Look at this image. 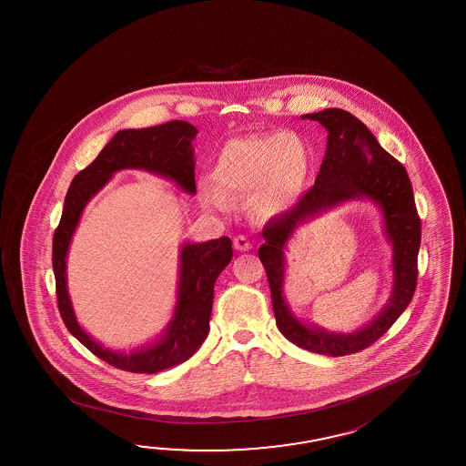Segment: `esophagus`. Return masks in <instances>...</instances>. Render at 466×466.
I'll return each instance as SVG.
<instances>
[{"mask_svg":"<svg viewBox=\"0 0 466 466\" xmlns=\"http://www.w3.org/2000/svg\"><path fill=\"white\" fill-rule=\"evenodd\" d=\"M234 248L240 250V252H246V250L252 248V244L246 236H238V238H234Z\"/></svg>","mask_w":466,"mask_h":466,"instance_id":"1","label":"esophagus"}]
</instances>
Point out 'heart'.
Returning <instances> with one entry per match:
<instances>
[{
  "instance_id": "b5f03b06",
  "label": "heart",
  "mask_w": 466,
  "mask_h": 466,
  "mask_svg": "<svg viewBox=\"0 0 466 466\" xmlns=\"http://www.w3.org/2000/svg\"><path fill=\"white\" fill-rule=\"evenodd\" d=\"M311 167L308 145L297 133H255L228 141L212 167L214 186H202V199L226 211L228 198L248 194L257 216L289 211L303 193Z\"/></svg>"
}]
</instances>
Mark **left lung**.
<instances>
[{
  "mask_svg": "<svg viewBox=\"0 0 466 466\" xmlns=\"http://www.w3.org/2000/svg\"><path fill=\"white\" fill-rule=\"evenodd\" d=\"M328 130L325 159L315 186L290 211L265 224V242L258 248L272 293L273 313L280 333L307 351L346 356L378 341L412 301L417 285V255L420 248V219L412 185L405 167L379 145L368 127L341 108L303 115ZM369 198L383 214L385 235L393 246V291L387 305L368 326L352 334H331L299 322L282 295L284 250L303 221L348 200Z\"/></svg>",
  "mask_w": 466,
  "mask_h": 466,
  "instance_id": "obj_1",
  "label": "left lung"
}]
</instances>
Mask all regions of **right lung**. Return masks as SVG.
Wrapping results in <instances>:
<instances>
[{
	"label": "right lung",
	"instance_id": "right-lung-1",
	"mask_svg": "<svg viewBox=\"0 0 466 466\" xmlns=\"http://www.w3.org/2000/svg\"><path fill=\"white\" fill-rule=\"evenodd\" d=\"M196 135L198 128L185 120L115 133L92 165L72 179L66 194L61 222L54 232L53 268L64 325L88 351L128 372L155 374L185 362L201 348L209 333L214 283L232 260V242L228 238H219L208 242H185L181 246L173 317L157 341L125 352L108 350L96 341L76 318L67 290V254L72 236L88 201L116 171H148L173 181L183 193L196 194L193 148Z\"/></svg>",
	"mask_w": 466,
	"mask_h": 466
}]
</instances>
